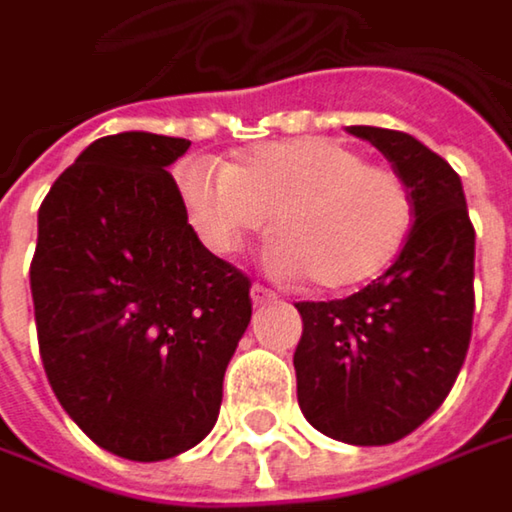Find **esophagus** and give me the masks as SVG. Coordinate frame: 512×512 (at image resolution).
<instances>
[{
    "label": "esophagus",
    "mask_w": 512,
    "mask_h": 512,
    "mask_svg": "<svg viewBox=\"0 0 512 512\" xmlns=\"http://www.w3.org/2000/svg\"><path fill=\"white\" fill-rule=\"evenodd\" d=\"M250 297H253V306H265V303H274L276 300L274 291H271V288H265V285H259V282L250 288Z\"/></svg>",
    "instance_id": "34e87169"
}]
</instances>
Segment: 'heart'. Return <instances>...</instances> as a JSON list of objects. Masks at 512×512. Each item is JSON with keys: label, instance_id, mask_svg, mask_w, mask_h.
Listing matches in <instances>:
<instances>
[{"label": "heart", "instance_id": "obj_1", "mask_svg": "<svg viewBox=\"0 0 512 512\" xmlns=\"http://www.w3.org/2000/svg\"><path fill=\"white\" fill-rule=\"evenodd\" d=\"M180 189L218 250L274 218L276 268L306 274L323 291H349L387 271L414 224L405 180L329 136L259 145L224 171L189 168Z\"/></svg>", "mask_w": 512, "mask_h": 512}]
</instances>
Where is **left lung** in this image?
Masks as SVG:
<instances>
[{
	"instance_id": "1",
	"label": "left lung",
	"mask_w": 512,
	"mask_h": 512,
	"mask_svg": "<svg viewBox=\"0 0 512 512\" xmlns=\"http://www.w3.org/2000/svg\"><path fill=\"white\" fill-rule=\"evenodd\" d=\"M376 145L405 180L414 227L396 262L347 300L297 303L294 352L306 420L332 440L387 446L449 396L475 311V227L460 177L411 133L347 128Z\"/></svg>"
}]
</instances>
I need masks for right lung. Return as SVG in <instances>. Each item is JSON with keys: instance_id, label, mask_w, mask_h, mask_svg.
<instances>
[{"instance_id": "add662e5", "label": "right lung", "mask_w": 512, "mask_h": 512, "mask_svg": "<svg viewBox=\"0 0 512 512\" xmlns=\"http://www.w3.org/2000/svg\"><path fill=\"white\" fill-rule=\"evenodd\" d=\"M189 139H95L37 212L31 297L49 384L101 449L165 460L212 431L250 279L195 236L165 171Z\"/></svg>"}]
</instances>
